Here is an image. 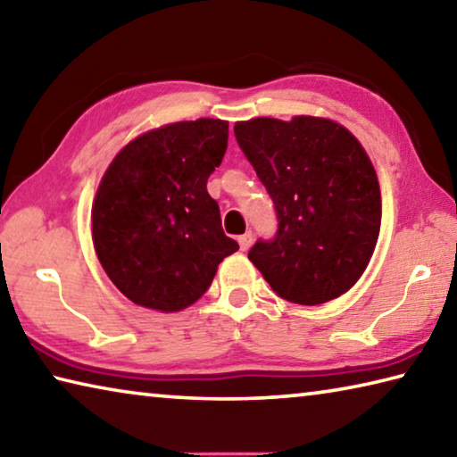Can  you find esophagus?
I'll return each instance as SVG.
<instances>
[{
	"label": "esophagus",
	"mask_w": 457,
	"mask_h": 457,
	"mask_svg": "<svg viewBox=\"0 0 457 457\" xmlns=\"http://www.w3.org/2000/svg\"><path fill=\"white\" fill-rule=\"evenodd\" d=\"M252 242H253V234H252V231H245L244 236H239V237H237V244H239V247H242V252L250 250Z\"/></svg>",
	"instance_id": "1"
}]
</instances>
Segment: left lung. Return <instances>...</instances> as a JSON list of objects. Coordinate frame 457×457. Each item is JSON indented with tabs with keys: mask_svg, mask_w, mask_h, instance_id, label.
Returning a JSON list of instances; mask_svg holds the SVG:
<instances>
[{
	"mask_svg": "<svg viewBox=\"0 0 457 457\" xmlns=\"http://www.w3.org/2000/svg\"><path fill=\"white\" fill-rule=\"evenodd\" d=\"M239 149L274 201L278 231L247 253L278 296L316 306L353 288L381 228V189L365 149L316 117L236 122Z\"/></svg>",
	"mask_w": 457,
	"mask_h": 457,
	"instance_id": "obj_1",
	"label": "left lung"
}]
</instances>
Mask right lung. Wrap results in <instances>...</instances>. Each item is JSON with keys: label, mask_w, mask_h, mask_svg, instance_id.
<instances>
[{"label": "right lung", "mask_w": 457, "mask_h": 457, "mask_svg": "<svg viewBox=\"0 0 457 457\" xmlns=\"http://www.w3.org/2000/svg\"><path fill=\"white\" fill-rule=\"evenodd\" d=\"M226 149V120H183L137 137L108 165L92 204V242L108 278L135 304L183 311L239 250L207 193Z\"/></svg>", "instance_id": "obj_1"}]
</instances>
